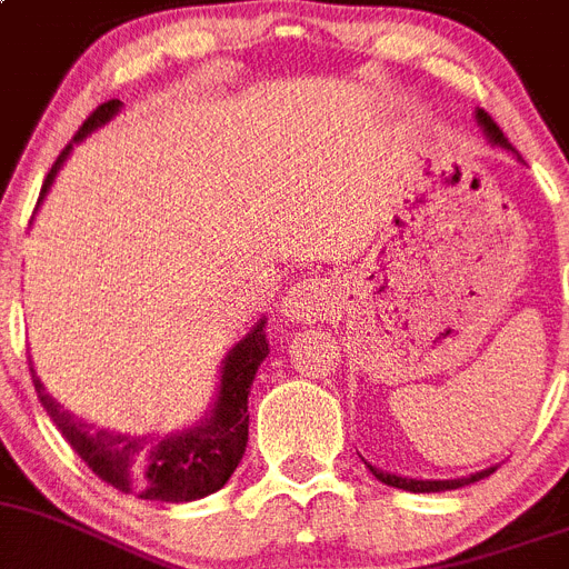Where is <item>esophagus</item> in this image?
<instances>
[{
	"label": "esophagus",
	"instance_id": "34e87169",
	"mask_svg": "<svg viewBox=\"0 0 569 569\" xmlns=\"http://www.w3.org/2000/svg\"><path fill=\"white\" fill-rule=\"evenodd\" d=\"M332 291L320 278H306L298 280L280 300V315L289 323H315L323 320L326 315L332 312Z\"/></svg>",
	"mask_w": 569,
	"mask_h": 569
}]
</instances>
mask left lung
<instances>
[{"mask_svg": "<svg viewBox=\"0 0 569 569\" xmlns=\"http://www.w3.org/2000/svg\"><path fill=\"white\" fill-rule=\"evenodd\" d=\"M476 122L481 126L483 137L492 142L496 148H501V151H507L510 157H516L518 162H521V154H518L516 148L510 146V140L501 134V128L492 122L490 113H483L481 108L476 111ZM367 467L372 469V476L378 478L380 483H387V487H398V490H407V492H443V490H458V487H467V483H476L481 481V478L492 476L498 467H487V469H478V472H472V476H461V478H409V476H398V472H387V469L380 467H372V463L367 461Z\"/></svg>", "mask_w": 569, "mask_h": 569, "instance_id": "obj_1", "label": "left lung"}]
</instances>
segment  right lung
Returning <instances> with one entry per match:
<instances>
[{
  "mask_svg": "<svg viewBox=\"0 0 569 569\" xmlns=\"http://www.w3.org/2000/svg\"><path fill=\"white\" fill-rule=\"evenodd\" d=\"M120 100H108L82 122L77 137L68 142L66 151L57 157L53 168L48 171L42 191H39V202L48 197L59 168L66 166L73 146L93 134L97 128L108 126L120 113ZM266 355H269V340H266L263 315L220 360V383H217L214 401L202 412L200 421L166 435H128L117 432V429L93 427L48 392L33 363L31 378L39 403L46 407L62 438L88 463L93 476H100L120 492H131L146 501L182 503L206 498L226 487L237 463L243 461L246 441H249V392Z\"/></svg>",
  "mask_w": 569,
  "mask_h": 569,
  "instance_id": "add662e5",
  "label": "right lung"
}]
</instances>
